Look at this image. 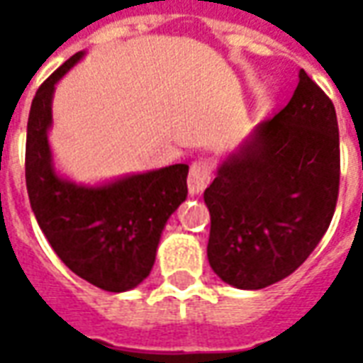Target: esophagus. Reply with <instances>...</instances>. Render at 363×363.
I'll use <instances>...</instances> for the list:
<instances>
[{"label": "esophagus", "instance_id": "obj_1", "mask_svg": "<svg viewBox=\"0 0 363 363\" xmlns=\"http://www.w3.org/2000/svg\"><path fill=\"white\" fill-rule=\"evenodd\" d=\"M211 182V166L207 160H197L191 164L189 168V176H187V189L191 195H199L205 191V187Z\"/></svg>", "mask_w": 363, "mask_h": 363}]
</instances>
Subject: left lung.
<instances>
[{
    "label": "left lung",
    "instance_id": "1",
    "mask_svg": "<svg viewBox=\"0 0 363 363\" xmlns=\"http://www.w3.org/2000/svg\"><path fill=\"white\" fill-rule=\"evenodd\" d=\"M338 182L337 112L301 69L290 102L253 129L205 189L213 271L243 290L286 279L329 228Z\"/></svg>",
    "mask_w": 363,
    "mask_h": 363
}]
</instances>
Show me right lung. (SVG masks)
I'll return each mask as SVG.
<instances>
[{
  "mask_svg": "<svg viewBox=\"0 0 363 363\" xmlns=\"http://www.w3.org/2000/svg\"><path fill=\"white\" fill-rule=\"evenodd\" d=\"M83 57L71 55L36 91L26 125L25 178L44 236L77 277L125 292L149 277L170 214L187 197V164L86 187L62 179L48 145L55 83Z\"/></svg>",
  "mask_w": 363,
  "mask_h": 363,
  "instance_id": "obj_1",
  "label": "right lung"
}]
</instances>
